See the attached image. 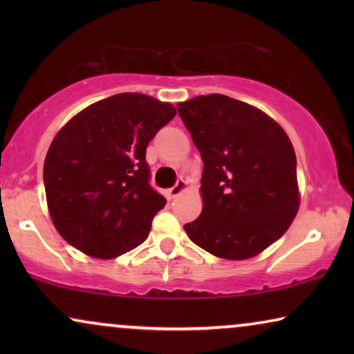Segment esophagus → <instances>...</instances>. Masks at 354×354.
<instances>
[{"label": "esophagus", "mask_w": 354, "mask_h": 354, "mask_svg": "<svg viewBox=\"0 0 354 354\" xmlns=\"http://www.w3.org/2000/svg\"><path fill=\"white\" fill-rule=\"evenodd\" d=\"M187 188V182L183 180V178H178V180L176 182V185H174L172 188H169V196L171 198H176L180 195V193L185 190Z\"/></svg>", "instance_id": "34e87169"}]
</instances>
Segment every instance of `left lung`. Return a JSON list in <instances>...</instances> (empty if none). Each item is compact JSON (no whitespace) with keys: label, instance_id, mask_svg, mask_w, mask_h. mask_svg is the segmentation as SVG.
Listing matches in <instances>:
<instances>
[{"label":"left lung","instance_id":"obj_1","mask_svg":"<svg viewBox=\"0 0 354 354\" xmlns=\"http://www.w3.org/2000/svg\"><path fill=\"white\" fill-rule=\"evenodd\" d=\"M177 109L205 164L203 211L183 229L217 258L256 256L298 212L292 142L263 111L225 95L196 96Z\"/></svg>","mask_w":354,"mask_h":354}]
</instances>
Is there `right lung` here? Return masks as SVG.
I'll return each mask as SVG.
<instances>
[{"label":"right lung","instance_id":"add662e5","mask_svg":"<svg viewBox=\"0 0 354 354\" xmlns=\"http://www.w3.org/2000/svg\"><path fill=\"white\" fill-rule=\"evenodd\" d=\"M142 93L96 101L59 130L43 166L53 224L67 243L100 259L148 239L166 198L149 185L147 147L176 115Z\"/></svg>","mask_w":354,"mask_h":354}]
</instances>
